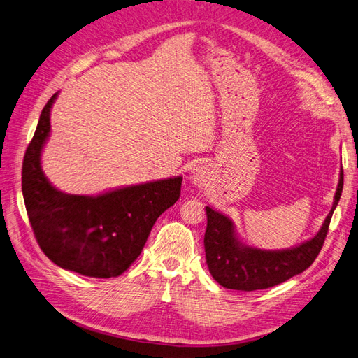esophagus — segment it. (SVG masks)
<instances>
[{"instance_id": "34e87169", "label": "esophagus", "mask_w": 358, "mask_h": 358, "mask_svg": "<svg viewBox=\"0 0 358 358\" xmlns=\"http://www.w3.org/2000/svg\"><path fill=\"white\" fill-rule=\"evenodd\" d=\"M191 180L194 182V185H197V187H203L206 183V180L209 179V176H208V169L205 167V166H196L194 169L191 170Z\"/></svg>"}]
</instances>
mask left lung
I'll return each mask as SVG.
<instances>
[{"label":"left lung","mask_w":358,"mask_h":358,"mask_svg":"<svg viewBox=\"0 0 358 358\" xmlns=\"http://www.w3.org/2000/svg\"><path fill=\"white\" fill-rule=\"evenodd\" d=\"M342 188L343 171H341L333 208L321 230L301 245L287 250L266 251L243 244L235 235L234 223L226 215L206 206L205 253L209 273L223 287L245 292L277 286L303 273L320 255L333 210L342 196Z\"/></svg>","instance_id":"left-lung-1"}]
</instances>
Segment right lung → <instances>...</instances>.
Returning a JSON list of instances; mask_svg holds the SVG:
<instances>
[{
	"mask_svg": "<svg viewBox=\"0 0 358 358\" xmlns=\"http://www.w3.org/2000/svg\"><path fill=\"white\" fill-rule=\"evenodd\" d=\"M46 102L22 164V194L28 220L46 257L87 277L123 274L141 253L164 210L180 196L182 178L140 183L101 196H71L43 175L41 153L51 131Z\"/></svg>",
	"mask_w": 358,
	"mask_h": 358,
	"instance_id": "add662e5",
	"label": "right lung"
}]
</instances>
